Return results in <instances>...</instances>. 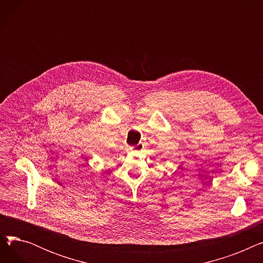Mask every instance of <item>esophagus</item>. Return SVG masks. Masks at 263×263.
Listing matches in <instances>:
<instances>
[{"label": "esophagus", "instance_id": "obj_1", "mask_svg": "<svg viewBox=\"0 0 263 263\" xmlns=\"http://www.w3.org/2000/svg\"><path fill=\"white\" fill-rule=\"evenodd\" d=\"M144 148V145H143V143H139L137 145H135V146H133L131 149H133V150H135V151H140V150H142Z\"/></svg>", "mask_w": 263, "mask_h": 263}]
</instances>
